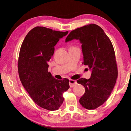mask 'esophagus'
<instances>
[{
    "instance_id": "1",
    "label": "esophagus",
    "mask_w": 131,
    "mask_h": 131,
    "mask_svg": "<svg viewBox=\"0 0 131 131\" xmlns=\"http://www.w3.org/2000/svg\"><path fill=\"white\" fill-rule=\"evenodd\" d=\"M77 84V82L76 80H72V79H70V80H69V85H70V87H74V86Z\"/></svg>"
}]
</instances>
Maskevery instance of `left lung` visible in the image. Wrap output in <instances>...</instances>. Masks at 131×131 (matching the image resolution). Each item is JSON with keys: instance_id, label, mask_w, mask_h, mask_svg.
<instances>
[{"instance_id": "1", "label": "left lung", "mask_w": 131, "mask_h": 131, "mask_svg": "<svg viewBox=\"0 0 131 131\" xmlns=\"http://www.w3.org/2000/svg\"><path fill=\"white\" fill-rule=\"evenodd\" d=\"M73 39L80 40L83 64L92 70L90 79L82 78L77 80L85 87V93L79 102L87 109H95L106 101L118 78L114 49L104 30L96 24L87 25L71 31L65 41Z\"/></svg>"}]
</instances>
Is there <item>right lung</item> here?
Segmentation results:
<instances>
[{"label":"right lung","mask_w":131,"mask_h":131,"mask_svg":"<svg viewBox=\"0 0 131 131\" xmlns=\"http://www.w3.org/2000/svg\"><path fill=\"white\" fill-rule=\"evenodd\" d=\"M68 33L37 26L26 35L19 51L18 71L22 84L36 104L50 111L59 108L63 93L70 87L69 79H56L48 71L54 47Z\"/></svg>","instance_id":"obj_1"}]
</instances>
